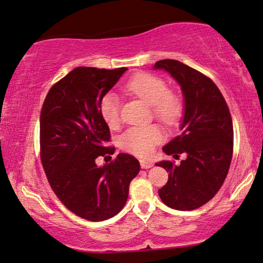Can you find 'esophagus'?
Instances as JSON below:
<instances>
[{
	"mask_svg": "<svg viewBox=\"0 0 263 263\" xmlns=\"http://www.w3.org/2000/svg\"><path fill=\"white\" fill-rule=\"evenodd\" d=\"M154 165L153 162L150 161H146V160H140V167H142L143 169H149Z\"/></svg>",
	"mask_w": 263,
	"mask_h": 263,
	"instance_id": "1",
	"label": "esophagus"
}]
</instances>
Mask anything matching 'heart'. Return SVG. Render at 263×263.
<instances>
[{"instance_id":"b5f03b06","label":"heart","mask_w":263,"mask_h":263,"mask_svg":"<svg viewBox=\"0 0 263 263\" xmlns=\"http://www.w3.org/2000/svg\"><path fill=\"white\" fill-rule=\"evenodd\" d=\"M127 91L142 99L153 107L154 116L165 125L176 124L182 114V102L176 95L169 93L168 84L161 77L151 73H137L126 84ZM100 116L110 128L119 125V99L113 93H107L100 101ZM164 138V133L157 125L135 126L125 131L119 138L124 151L145 157L154 153L155 147Z\"/></svg>"}]
</instances>
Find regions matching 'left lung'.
<instances>
[{"label": "left lung", "mask_w": 263, "mask_h": 263, "mask_svg": "<svg viewBox=\"0 0 263 263\" xmlns=\"http://www.w3.org/2000/svg\"><path fill=\"white\" fill-rule=\"evenodd\" d=\"M180 84L183 95L181 133L163 146L167 155L186 158L175 165L156 163L169 173L168 182L158 191L161 200L172 209L191 211L206 204L223 184L234 150V127L230 110L212 80L174 59L156 62Z\"/></svg>", "instance_id": "8db88e82"}]
</instances>
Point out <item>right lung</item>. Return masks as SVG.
<instances>
[{
  "label": "right lung",
  "mask_w": 263,
  "mask_h": 263,
  "mask_svg": "<svg viewBox=\"0 0 263 263\" xmlns=\"http://www.w3.org/2000/svg\"><path fill=\"white\" fill-rule=\"evenodd\" d=\"M126 70L79 66L51 88L40 113V157L50 186L71 212L90 221L120 212L140 170L127 154L96 164L98 157L114 153L105 145L110 133L100 101Z\"/></svg>",
  "instance_id": "right-lung-1"
}]
</instances>
